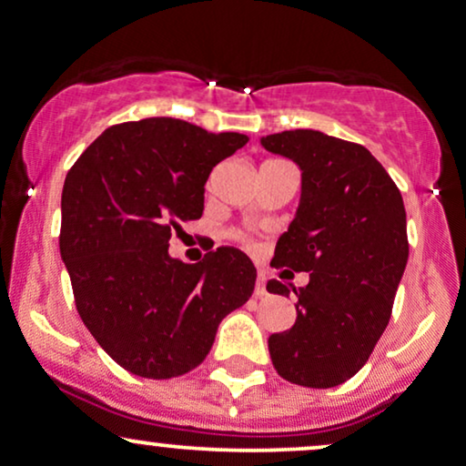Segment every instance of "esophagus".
<instances>
[{"instance_id":"obj_1","label":"esophagus","mask_w":466,"mask_h":466,"mask_svg":"<svg viewBox=\"0 0 466 466\" xmlns=\"http://www.w3.org/2000/svg\"><path fill=\"white\" fill-rule=\"evenodd\" d=\"M268 291H266V274L263 272H259L257 274V285H255V296L257 298H263L266 296Z\"/></svg>"}]
</instances>
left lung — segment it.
Masks as SVG:
<instances>
[{
  "instance_id": "left-lung-1",
  "label": "left lung",
  "mask_w": 466,
  "mask_h": 466,
  "mask_svg": "<svg viewBox=\"0 0 466 466\" xmlns=\"http://www.w3.org/2000/svg\"><path fill=\"white\" fill-rule=\"evenodd\" d=\"M261 147L300 168V203L280 235L272 266L309 272L307 287L268 280V291H294L296 324L268 339L285 380L330 389L370 359L391 319L409 261L406 209L398 186L365 147L315 129L261 137Z\"/></svg>"
}]
</instances>
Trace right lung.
I'll return each mask as SVG.
<instances>
[{"label": "right lung", "instance_id": "1", "mask_svg": "<svg viewBox=\"0 0 466 466\" xmlns=\"http://www.w3.org/2000/svg\"><path fill=\"white\" fill-rule=\"evenodd\" d=\"M248 142L179 118L106 129L62 187L60 255L77 313L125 370L166 380L205 360L216 330L252 296L257 269L220 246L198 263L168 255L181 220H198L216 164Z\"/></svg>", "mask_w": 466, "mask_h": 466}]
</instances>
